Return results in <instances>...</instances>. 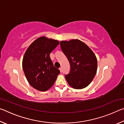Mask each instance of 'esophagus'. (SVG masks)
<instances>
[{"label":"esophagus","mask_w":124,"mask_h":124,"mask_svg":"<svg viewBox=\"0 0 124 124\" xmlns=\"http://www.w3.org/2000/svg\"><path fill=\"white\" fill-rule=\"evenodd\" d=\"M59 70H60V72L61 73L62 72V68H59Z\"/></svg>","instance_id":"esophagus-1"}]
</instances>
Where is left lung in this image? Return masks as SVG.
I'll return each mask as SVG.
<instances>
[{
	"mask_svg": "<svg viewBox=\"0 0 124 124\" xmlns=\"http://www.w3.org/2000/svg\"><path fill=\"white\" fill-rule=\"evenodd\" d=\"M60 45L70 65V72L65 76L68 84L75 89L87 87L97 72V60L95 54L78 39L61 41Z\"/></svg>",
	"mask_w": 124,
	"mask_h": 124,
	"instance_id": "left-lung-1",
	"label": "left lung"
}]
</instances>
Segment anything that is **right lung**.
Instances as JSON below:
<instances>
[{
    "instance_id": "obj_1",
    "label": "right lung",
    "mask_w": 124,
    "mask_h": 124,
    "mask_svg": "<svg viewBox=\"0 0 124 124\" xmlns=\"http://www.w3.org/2000/svg\"><path fill=\"white\" fill-rule=\"evenodd\" d=\"M59 43L57 40L41 37L33 41L25 52L23 70L29 84L39 91L49 90L60 74V70L54 66L50 57V54Z\"/></svg>"
}]
</instances>
